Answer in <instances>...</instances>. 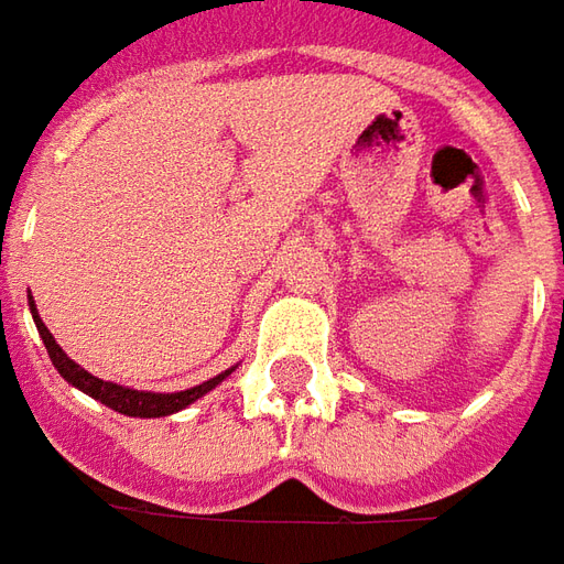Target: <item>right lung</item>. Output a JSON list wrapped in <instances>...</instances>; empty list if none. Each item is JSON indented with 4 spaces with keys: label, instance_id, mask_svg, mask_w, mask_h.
<instances>
[{
    "label": "right lung",
    "instance_id": "obj_1",
    "mask_svg": "<svg viewBox=\"0 0 564 564\" xmlns=\"http://www.w3.org/2000/svg\"><path fill=\"white\" fill-rule=\"evenodd\" d=\"M30 310H33V323H36V328H40V338H43L45 350H48V360L55 362V369H58V372H62L64 379L70 381L74 388H79L83 394L96 397V400H101L105 406H111L115 413L135 415V419H161V415L180 413V410H185L188 403H195L198 397L207 394L210 388H217V384L232 372V369H226V372L217 376V379L204 381V384H195V388H188V391H176V394L132 391V388H123V384H115V381H101L96 379V376H89L86 369H79L77 362L70 360L62 347L55 344L52 332L45 328V323L40 319V313H36V307H33V301H30Z\"/></svg>",
    "mask_w": 564,
    "mask_h": 564
}]
</instances>
